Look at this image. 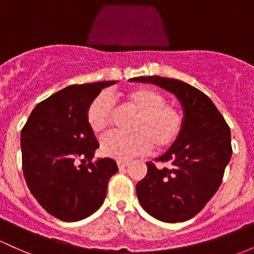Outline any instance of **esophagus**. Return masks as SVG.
Masks as SVG:
<instances>
[{"label": "esophagus", "instance_id": "34e87169", "mask_svg": "<svg viewBox=\"0 0 254 254\" xmlns=\"http://www.w3.org/2000/svg\"><path fill=\"white\" fill-rule=\"evenodd\" d=\"M117 165H118L119 169H124L129 165V163H127V161H124V160H118L117 161Z\"/></svg>", "mask_w": 254, "mask_h": 254}]
</instances>
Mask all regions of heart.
I'll use <instances>...</instances> for the list:
<instances>
[{
	"instance_id": "1",
	"label": "heart",
	"mask_w": 254,
	"mask_h": 254,
	"mask_svg": "<svg viewBox=\"0 0 254 254\" xmlns=\"http://www.w3.org/2000/svg\"><path fill=\"white\" fill-rule=\"evenodd\" d=\"M125 101L138 114L132 135L110 132L101 141V153L117 160H129L152 148L164 149L178 140L183 129L180 111L166 105V97L152 88H138L124 95ZM112 111V99L100 94L86 110V121L94 132L107 127Z\"/></svg>"
}]
</instances>
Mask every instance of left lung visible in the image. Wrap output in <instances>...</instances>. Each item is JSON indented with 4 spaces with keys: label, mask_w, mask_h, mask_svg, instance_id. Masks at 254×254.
Masks as SVG:
<instances>
[{
    "label": "left lung",
    "mask_w": 254,
    "mask_h": 254,
    "mask_svg": "<svg viewBox=\"0 0 254 254\" xmlns=\"http://www.w3.org/2000/svg\"><path fill=\"white\" fill-rule=\"evenodd\" d=\"M177 97L183 110L178 140L157 158L170 164L159 170L147 163V175L136 185L143 210L166 223L193 218L210 201L222 183L231 158L230 129L217 107L202 91L178 79L159 76L136 77Z\"/></svg>",
    "instance_id": "obj_1"
}]
</instances>
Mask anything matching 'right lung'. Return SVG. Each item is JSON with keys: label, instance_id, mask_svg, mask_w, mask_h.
<instances>
[{"label": "right lung", "instance_id": "1", "mask_svg": "<svg viewBox=\"0 0 254 254\" xmlns=\"http://www.w3.org/2000/svg\"><path fill=\"white\" fill-rule=\"evenodd\" d=\"M116 83L66 86L36 106L21 130L27 187L47 212L64 222L82 221L96 212L104 204L108 181L118 171L111 158L91 163L99 142L86 121L91 101ZM83 158L88 166L77 165Z\"/></svg>", "mask_w": 254, "mask_h": 254}]
</instances>
